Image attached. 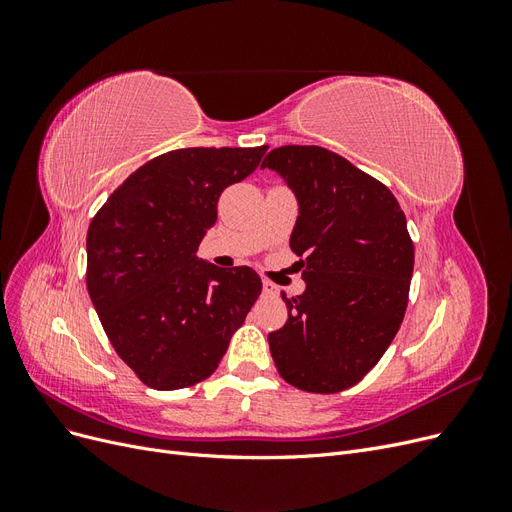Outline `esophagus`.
Here are the masks:
<instances>
[{
    "mask_svg": "<svg viewBox=\"0 0 512 512\" xmlns=\"http://www.w3.org/2000/svg\"><path fill=\"white\" fill-rule=\"evenodd\" d=\"M262 294L273 297V294H277V286H273L271 282H262Z\"/></svg>",
    "mask_w": 512,
    "mask_h": 512,
    "instance_id": "34e87169",
    "label": "esophagus"
}]
</instances>
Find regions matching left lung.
<instances>
[{"instance_id": "obj_1", "label": "left lung", "mask_w": 512, "mask_h": 512, "mask_svg": "<svg viewBox=\"0 0 512 512\" xmlns=\"http://www.w3.org/2000/svg\"><path fill=\"white\" fill-rule=\"evenodd\" d=\"M260 168L299 203L290 250L303 256V294L269 333L280 376L307 393H339L374 367L404 320L414 269L406 215L391 190L337 153L286 145Z\"/></svg>"}]
</instances>
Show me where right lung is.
I'll use <instances>...</instances> for the list:
<instances>
[{
	"mask_svg": "<svg viewBox=\"0 0 512 512\" xmlns=\"http://www.w3.org/2000/svg\"><path fill=\"white\" fill-rule=\"evenodd\" d=\"M267 147H190L149 160L108 196L87 230V290L115 352L156 391L209 378L262 282L196 250L220 194Z\"/></svg>",
	"mask_w": 512,
	"mask_h": 512,
	"instance_id": "obj_1",
	"label": "right lung"
}]
</instances>
